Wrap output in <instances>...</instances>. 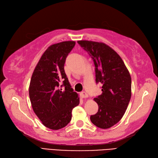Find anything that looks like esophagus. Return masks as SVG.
Returning a JSON list of instances; mask_svg holds the SVG:
<instances>
[{
    "label": "esophagus",
    "mask_w": 158,
    "mask_h": 158,
    "mask_svg": "<svg viewBox=\"0 0 158 158\" xmlns=\"http://www.w3.org/2000/svg\"><path fill=\"white\" fill-rule=\"evenodd\" d=\"M80 96H81V97L82 98H87L88 97V94L86 93V92H82L81 93H80Z\"/></svg>",
    "instance_id": "esophagus-1"
}]
</instances>
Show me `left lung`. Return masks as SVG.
Segmentation results:
<instances>
[{"label": "left lung", "instance_id": "8db88e82", "mask_svg": "<svg viewBox=\"0 0 158 158\" xmlns=\"http://www.w3.org/2000/svg\"><path fill=\"white\" fill-rule=\"evenodd\" d=\"M88 52L95 66L96 83L102 84V94L94 98L98 112L90 121L101 129L117 124L123 116L131 97V78L123 61L118 53L104 43L78 41Z\"/></svg>", "mask_w": 158, "mask_h": 158}]
</instances>
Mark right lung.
I'll return each instance as SVG.
<instances>
[{
  "instance_id": "add662e5",
  "label": "right lung",
  "mask_w": 158,
  "mask_h": 158,
  "mask_svg": "<svg viewBox=\"0 0 158 158\" xmlns=\"http://www.w3.org/2000/svg\"><path fill=\"white\" fill-rule=\"evenodd\" d=\"M75 44V41H68L50 45L41 57L31 79L29 94L32 108L43 125L50 129L66 127L72 119V109L80 103L64 68Z\"/></svg>"
}]
</instances>
